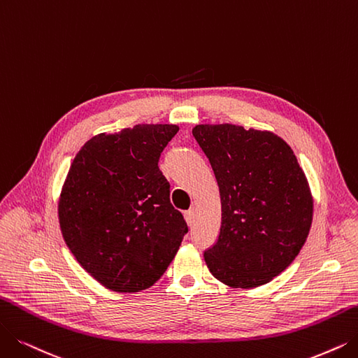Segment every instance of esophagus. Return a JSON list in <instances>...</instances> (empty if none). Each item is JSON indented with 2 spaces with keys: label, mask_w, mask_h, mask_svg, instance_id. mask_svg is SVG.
<instances>
[{
  "label": "esophagus",
  "mask_w": 358,
  "mask_h": 358,
  "mask_svg": "<svg viewBox=\"0 0 358 358\" xmlns=\"http://www.w3.org/2000/svg\"><path fill=\"white\" fill-rule=\"evenodd\" d=\"M194 219H195V210L194 208H189L188 211H185V220H187L188 224H192Z\"/></svg>",
  "instance_id": "obj_1"
}]
</instances>
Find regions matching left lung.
<instances>
[{
	"mask_svg": "<svg viewBox=\"0 0 358 358\" xmlns=\"http://www.w3.org/2000/svg\"><path fill=\"white\" fill-rule=\"evenodd\" d=\"M216 176L220 234L204 260L217 280L255 288L280 275L301 251L313 196L291 147L273 132L235 124L192 129Z\"/></svg>",
	"mask_w": 358,
	"mask_h": 358,
	"instance_id": "8db88e82",
	"label": "left lung"
}]
</instances>
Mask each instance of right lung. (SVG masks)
Listing matches in <instances>:
<instances>
[{"instance_id":"add662e5","label":"right lung","mask_w":358,"mask_h":358,"mask_svg":"<svg viewBox=\"0 0 358 358\" xmlns=\"http://www.w3.org/2000/svg\"><path fill=\"white\" fill-rule=\"evenodd\" d=\"M178 131L136 124L99 134L70 166L59 201L62 234L78 263L111 291L152 287L188 232L159 167Z\"/></svg>"}]
</instances>
